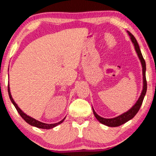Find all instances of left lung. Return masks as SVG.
Masks as SVG:
<instances>
[{
  "label": "left lung",
  "instance_id": "1",
  "mask_svg": "<svg viewBox=\"0 0 156 156\" xmlns=\"http://www.w3.org/2000/svg\"><path fill=\"white\" fill-rule=\"evenodd\" d=\"M129 35L130 36V38H131L132 43H133L134 48H135L136 52H137L138 57H139L140 61H141L142 66H143V92H142L141 95L138 99L137 103L134 104L133 107L131 109H129L128 111H126V113H123V114L120 115V116L115 117V118L113 119H104L102 118L97 113H95V111L93 110V113L96 117V119L99 121L101 124L106 125L108 126H111V127H115V126H119L122 125L124 123L127 122L128 121H129L130 119H132L133 117L137 114V113L139 111L140 107H141L142 103H143V101L144 100V98H145V95L146 94V91H147V81H146V76H145V71H146V64L145 59L143 58V55H142L141 51H140L139 45H138L137 40L135 39V37H134L133 34H132L129 32H128Z\"/></svg>",
  "mask_w": 156,
  "mask_h": 156
}]
</instances>
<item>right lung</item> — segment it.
<instances>
[{
  "label": "right lung",
  "instance_id": "right-lung-1",
  "mask_svg": "<svg viewBox=\"0 0 156 156\" xmlns=\"http://www.w3.org/2000/svg\"><path fill=\"white\" fill-rule=\"evenodd\" d=\"M8 92H9V98H10V100L12 102V103L14 105L15 108H16V109L18 111V113H19V115H20L21 116H22V118L24 119V120L27 123H28L29 124L32 125V126H36V127L37 128H40V129H52L53 127H55V126H56L58 124H60L61 123H62L63 122V120H64L65 118L63 119V120H61V122H58V123H55V124H45V123H43V122H40L39 121L36 120V119H34L33 118H32V117L27 116V114H25V113L23 112V111L21 110L20 108L18 107V105H16V103H15L14 101H13L12 97H11V93H10V89H9V87H8Z\"/></svg>",
  "mask_w": 156,
  "mask_h": 156
}]
</instances>
